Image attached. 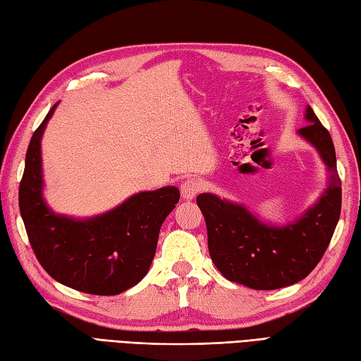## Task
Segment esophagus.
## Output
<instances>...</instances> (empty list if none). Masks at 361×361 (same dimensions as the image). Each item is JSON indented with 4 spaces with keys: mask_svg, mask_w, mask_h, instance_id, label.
<instances>
[{
    "mask_svg": "<svg viewBox=\"0 0 361 361\" xmlns=\"http://www.w3.org/2000/svg\"><path fill=\"white\" fill-rule=\"evenodd\" d=\"M201 190V183L195 178H188L181 184V197L184 200H193Z\"/></svg>",
    "mask_w": 361,
    "mask_h": 361,
    "instance_id": "1",
    "label": "esophagus"
}]
</instances>
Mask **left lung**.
I'll return each instance as SVG.
<instances>
[{"instance_id": "obj_1", "label": "left lung", "mask_w": 361, "mask_h": 361, "mask_svg": "<svg viewBox=\"0 0 361 361\" xmlns=\"http://www.w3.org/2000/svg\"><path fill=\"white\" fill-rule=\"evenodd\" d=\"M299 135L310 142L326 164L329 181L314 206L285 226H269L243 204L200 193L197 204L207 226L212 261L226 279L253 290H277L305 279L331 243L341 210V181L336 149L328 129L312 108Z\"/></svg>"}]
</instances>
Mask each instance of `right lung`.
Here are the masks:
<instances>
[{
	"label": "right lung",
	"instance_id": "obj_1",
	"mask_svg": "<svg viewBox=\"0 0 361 361\" xmlns=\"http://www.w3.org/2000/svg\"><path fill=\"white\" fill-rule=\"evenodd\" d=\"M58 104L33 133L20 183V212L30 245L54 281L82 293L116 295L140 282L152 264L163 221L180 190L138 192L116 209L87 219L56 215L42 197L41 138Z\"/></svg>",
	"mask_w": 361,
	"mask_h": 361
}]
</instances>
